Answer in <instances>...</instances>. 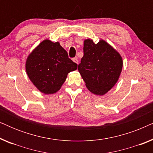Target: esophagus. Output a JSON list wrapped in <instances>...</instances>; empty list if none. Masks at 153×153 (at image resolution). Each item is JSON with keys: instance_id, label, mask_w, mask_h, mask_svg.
Wrapping results in <instances>:
<instances>
[{"instance_id": "1", "label": "esophagus", "mask_w": 153, "mask_h": 153, "mask_svg": "<svg viewBox=\"0 0 153 153\" xmlns=\"http://www.w3.org/2000/svg\"><path fill=\"white\" fill-rule=\"evenodd\" d=\"M72 60L75 62V63L78 64V62H79V61H78V58H77L76 57V58H73Z\"/></svg>"}]
</instances>
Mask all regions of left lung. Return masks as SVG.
Wrapping results in <instances>:
<instances>
[{"label":"left lung","instance_id":"1","mask_svg":"<svg viewBox=\"0 0 153 153\" xmlns=\"http://www.w3.org/2000/svg\"><path fill=\"white\" fill-rule=\"evenodd\" d=\"M120 53L106 41L97 44L91 39L83 42V56L78 70L92 93L104 95L118 81L123 68Z\"/></svg>","mask_w":153,"mask_h":153}]
</instances>
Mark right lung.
I'll return each instance as SVG.
<instances>
[{"mask_svg":"<svg viewBox=\"0 0 153 153\" xmlns=\"http://www.w3.org/2000/svg\"><path fill=\"white\" fill-rule=\"evenodd\" d=\"M77 64L68 57V52L49 39L42 42L29 54L26 62L28 76L35 86L45 94L59 91L69 72L76 70Z\"/></svg>","mask_w":153,"mask_h":153,"instance_id":"add662e5","label":"right lung"}]
</instances>
